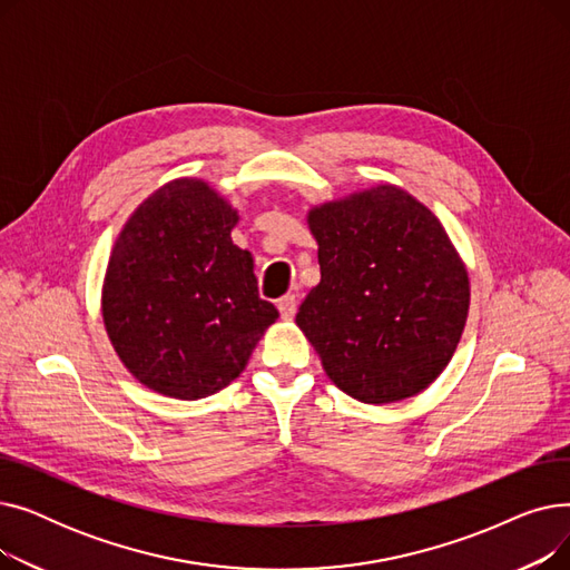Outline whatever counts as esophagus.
Returning <instances> with one entry per match:
<instances>
[{
    "label": "esophagus",
    "instance_id": "1",
    "mask_svg": "<svg viewBox=\"0 0 570 570\" xmlns=\"http://www.w3.org/2000/svg\"><path fill=\"white\" fill-rule=\"evenodd\" d=\"M277 309H279V314H282L284 321H291V318L295 316V309H297L295 295H284V297H279V301H277Z\"/></svg>",
    "mask_w": 570,
    "mask_h": 570
}]
</instances>
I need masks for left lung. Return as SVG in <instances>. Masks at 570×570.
Here are the masks:
<instances>
[{
  "mask_svg": "<svg viewBox=\"0 0 570 570\" xmlns=\"http://www.w3.org/2000/svg\"><path fill=\"white\" fill-rule=\"evenodd\" d=\"M321 282L295 323L340 391L393 404L430 387L451 363L469 316L462 256L432 209L381 183L312 205Z\"/></svg>",
  "mask_w": 570,
  "mask_h": 570,
  "instance_id": "obj_1",
  "label": "left lung"
}]
</instances>
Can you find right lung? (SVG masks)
<instances>
[{
	"instance_id": "1",
	"label": "right lung",
	"mask_w": 570,
	"mask_h": 570,
	"mask_svg": "<svg viewBox=\"0 0 570 570\" xmlns=\"http://www.w3.org/2000/svg\"><path fill=\"white\" fill-rule=\"evenodd\" d=\"M237 222L205 179L177 177L119 230L101 316L117 357L149 391L189 402L215 395L279 318L258 297L252 254L233 245Z\"/></svg>"
}]
</instances>
